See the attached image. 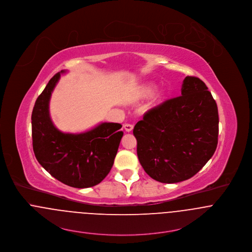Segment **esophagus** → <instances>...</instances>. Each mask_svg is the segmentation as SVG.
<instances>
[{
    "label": "esophagus",
    "mask_w": 252,
    "mask_h": 252,
    "mask_svg": "<svg viewBox=\"0 0 252 252\" xmlns=\"http://www.w3.org/2000/svg\"><path fill=\"white\" fill-rule=\"evenodd\" d=\"M124 129H125L126 132H131L134 129V125L133 124H125Z\"/></svg>",
    "instance_id": "1"
}]
</instances>
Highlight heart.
<instances>
[{
    "mask_svg": "<svg viewBox=\"0 0 252 252\" xmlns=\"http://www.w3.org/2000/svg\"><path fill=\"white\" fill-rule=\"evenodd\" d=\"M155 89V85L151 84V83H147V84H144L143 86L140 87L139 89V92H138V95L139 97H146L148 96L149 94H151V92H153V90ZM163 98V92H158L156 94L153 95V98H152V101H151V105L152 106H155L157 104H159L161 99Z\"/></svg>",
    "mask_w": 252,
    "mask_h": 252,
    "instance_id": "obj_1",
    "label": "heart"
}]
</instances>
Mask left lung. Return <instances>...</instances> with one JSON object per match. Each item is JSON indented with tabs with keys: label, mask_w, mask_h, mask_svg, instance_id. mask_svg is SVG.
Here are the masks:
<instances>
[{
	"label": "left lung",
	"mask_w": 252,
	"mask_h": 252,
	"mask_svg": "<svg viewBox=\"0 0 252 252\" xmlns=\"http://www.w3.org/2000/svg\"><path fill=\"white\" fill-rule=\"evenodd\" d=\"M133 133L138 160L151 178L166 184L188 180L216 151L217 103L204 82L187 76L181 96L146 112Z\"/></svg>",
	"instance_id": "obj_1"
}]
</instances>
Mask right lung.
Returning <instances> with one entry per match:
<instances>
[{
  "label": "right lung",
  "mask_w": 252,
  "mask_h": 252,
  "mask_svg": "<svg viewBox=\"0 0 252 252\" xmlns=\"http://www.w3.org/2000/svg\"><path fill=\"white\" fill-rule=\"evenodd\" d=\"M63 70L37 97L32 114V148L36 160L57 180L73 188L93 187L103 181L114 164L123 137L119 123L103 122L80 134L63 133L54 125L49 102Z\"/></svg>",
  "instance_id": "right-lung-1"
}]
</instances>
